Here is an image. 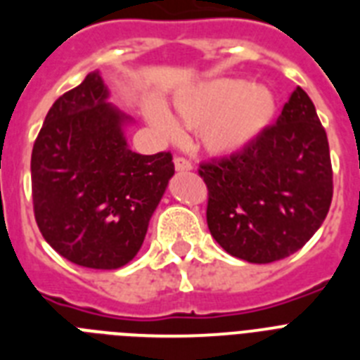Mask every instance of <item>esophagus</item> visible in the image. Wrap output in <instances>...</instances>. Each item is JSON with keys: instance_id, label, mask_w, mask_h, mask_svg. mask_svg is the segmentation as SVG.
<instances>
[{"instance_id": "esophagus-1", "label": "esophagus", "mask_w": 360, "mask_h": 360, "mask_svg": "<svg viewBox=\"0 0 360 360\" xmlns=\"http://www.w3.org/2000/svg\"><path fill=\"white\" fill-rule=\"evenodd\" d=\"M174 164H175V169H177V172H188V169H192L191 160L185 157H179V155L174 158Z\"/></svg>"}]
</instances>
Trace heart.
<instances>
[{
	"mask_svg": "<svg viewBox=\"0 0 360 360\" xmlns=\"http://www.w3.org/2000/svg\"><path fill=\"white\" fill-rule=\"evenodd\" d=\"M276 110L265 86H245L233 78H219L194 87L175 101V114L186 129L200 130L205 149L228 155L246 147L271 123ZM158 129L174 134L175 123L160 110L149 114Z\"/></svg>",
	"mask_w": 360,
	"mask_h": 360,
	"instance_id": "obj_1",
	"label": "heart"
}]
</instances>
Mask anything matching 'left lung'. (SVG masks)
I'll return each mask as SVG.
<instances>
[{
    "label": "left lung",
    "instance_id": "obj_1",
    "mask_svg": "<svg viewBox=\"0 0 360 360\" xmlns=\"http://www.w3.org/2000/svg\"><path fill=\"white\" fill-rule=\"evenodd\" d=\"M207 226L228 254L271 263L307 245L333 200L329 141L314 103L297 87L273 127L230 157L202 162Z\"/></svg>",
    "mask_w": 360,
    "mask_h": 360
}]
</instances>
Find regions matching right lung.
<instances>
[{"label": "right lung", "instance_id": "1", "mask_svg": "<svg viewBox=\"0 0 360 360\" xmlns=\"http://www.w3.org/2000/svg\"><path fill=\"white\" fill-rule=\"evenodd\" d=\"M106 97L98 72H89L52 104L31 153L42 237L89 269H120L138 254L175 172L169 151H130L121 129L127 117Z\"/></svg>", "mask_w": 360, "mask_h": 360}]
</instances>
